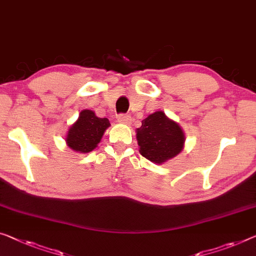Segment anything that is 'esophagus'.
<instances>
[{"instance_id":"obj_1","label":"esophagus","mask_w":256,"mask_h":256,"mask_svg":"<svg viewBox=\"0 0 256 256\" xmlns=\"http://www.w3.org/2000/svg\"><path fill=\"white\" fill-rule=\"evenodd\" d=\"M118 121L121 124H129L132 122V116H128V114H120L118 116Z\"/></svg>"}]
</instances>
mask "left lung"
<instances>
[{"instance_id":"left-lung-1","label":"left lung","mask_w":256,"mask_h":256,"mask_svg":"<svg viewBox=\"0 0 256 256\" xmlns=\"http://www.w3.org/2000/svg\"><path fill=\"white\" fill-rule=\"evenodd\" d=\"M140 154L154 164H162L183 150L184 134L164 112L152 113L137 128Z\"/></svg>"}]
</instances>
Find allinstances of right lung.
Instances as JSON below:
<instances>
[{
	"instance_id": "obj_1",
	"label": "right lung",
	"mask_w": 256,
	"mask_h": 256,
	"mask_svg": "<svg viewBox=\"0 0 256 256\" xmlns=\"http://www.w3.org/2000/svg\"><path fill=\"white\" fill-rule=\"evenodd\" d=\"M110 121L106 118H98L90 110H84L68 134V145L74 151L88 153L100 143Z\"/></svg>"
}]
</instances>
